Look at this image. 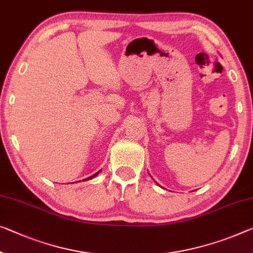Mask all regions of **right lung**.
I'll return each instance as SVG.
<instances>
[{
  "instance_id": "1",
  "label": "right lung",
  "mask_w": 253,
  "mask_h": 253,
  "mask_svg": "<svg viewBox=\"0 0 253 253\" xmlns=\"http://www.w3.org/2000/svg\"><path fill=\"white\" fill-rule=\"evenodd\" d=\"M100 173V170H98V172H97V173H95L94 174V175H91V176H89V177H87V178H84V181H88V180H91V178H94L95 176H97V175H98V174Z\"/></svg>"
}]
</instances>
